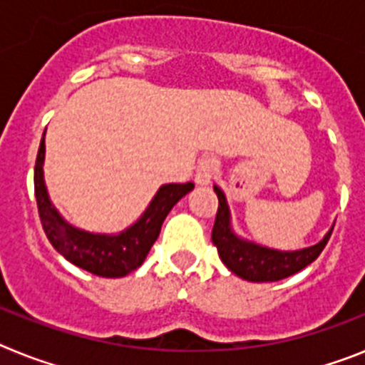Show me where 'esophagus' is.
Wrapping results in <instances>:
<instances>
[{
	"instance_id": "obj_1",
	"label": "esophagus",
	"mask_w": 365,
	"mask_h": 365,
	"mask_svg": "<svg viewBox=\"0 0 365 365\" xmlns=\"http://www.w3.org/2000/svg\"><path fill=\"white\" fill-rule=\"evenodd\" d=\"M214 173H215V160L212 159V157H202L197 164V170H195V182L201 186L210 185Z\"/></svg>"
}]
</instances>
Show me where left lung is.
Segmentation results:
<instances>
[{"label": "left lung", "instance_id": "8db88e82", "mask_svg": "<svg viewBox=\"0 0 365 365\" xmlns=\"http://www.w3.org/2000/svg\"><path fill=\"white\" fill-rule=\"evenodd\" d=\"M214 192L217 193L219 208L212 230V243L217 247L219 257L227 269L247 282H279L299 272L320 256L333 232L334 225L318 243L299 250H278V248L263 247L235 234L227 195L217 185H214Z\"/></svg>", "mask_w": 365, "mask_h": 365}]
</instances>
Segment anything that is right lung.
Here are the masks:
<instances>
[{
    "mask_svg": "<svg viewBox=\"0 0 365 365\" xmlns=\"http://www.w3.org/2000/svg\"><path fill=\"white\" fill-rule=\"evenodd\" d=\"M43 163L45 133L41 137L34 166V193L45 234L51 245L67 261L102 278H124L143 265L150 248L159 237L166 215L186 193L193 190V182L163 185L133 225L117 234L89 232L71 225L56 210L45 186Z\"/></svg>",
    "mask_w": 365,
    "mask_h": 365,
    "instance_id": "obj_1",
    "label": "right lung"
}]
</instances>
